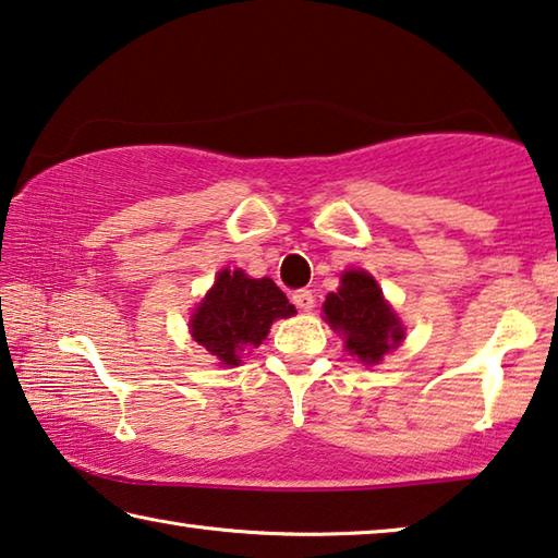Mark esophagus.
Wrapping results in <instances>:
<instances>
[{
    "label": "esophagus",
    "mask_w": 558,
    "mask_h": 558,
    "mask_svg": "<svg viewBox=\"0 0 558 558\" xmlns=\"http://www.w3.org/2000/svg\"><path fill=\"white\" fill-rule=\"evenodd\" d=\"M291 302H294L302 312H312L314 308V294L308 289H299L294 291V296H291Z\"/></svg>",
    "instance_id": "34e87169"
}]
</instances>
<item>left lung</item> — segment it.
<instances>
[{"mask_svg": "<svg viewBox=\"0 0 558 558\" xmlns=\"http://www.w3.org/2000/svg\"><path fill=\"white\" fill-rule=\"evenodd\" d=\"M324 319L344 337L347 351L364 364H379L404 339V324L384 299L372 274L349 269L324 302Z\"/></svg>", "mask_w": 558, "mask_h": 558, "instance_id": "8db88e82", "label": "left lung"}]
</instances>
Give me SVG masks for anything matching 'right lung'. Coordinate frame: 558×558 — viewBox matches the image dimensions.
<instances>
[{
  "label": "right lung",
  "instance_id": "obj_1",
  "mask_svg": "<svg viewBox=\"0 0 558 558\" xmlns=\"http://www.w3.org/2000/svg\"><path fill=\"white\" fill-rule=\"evenodd\" d=\"M294 314L296 308L269 277L252 279L242 269H221L194 308L190 329L196 344L219 364L239 366L246 349L267 339L274 322Z\"/></svg>",
  "mask_w": 558,
  "mask_h": 558
}]
</instances>
